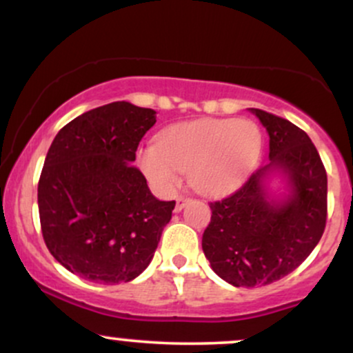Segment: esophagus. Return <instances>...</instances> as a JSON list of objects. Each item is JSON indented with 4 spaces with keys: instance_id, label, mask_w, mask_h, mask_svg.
<instances>
[{
    "instance_id": "1",
    "label": "esophagus",
    "mask_w": 353,
    "mask_h": 353,
    "mask_svg": "<svg viewBox=\"0 0 353 353\" xmlns=\"http://www.w3.org/2000/svg\"><path fill=\"white\" fill-rule=\"evenodd\" d=\"M189 202V197L185 196H179L177 197V202H176V212H179V210H182V208H184L185 204Z\"/></svg>"
}]
</instances>
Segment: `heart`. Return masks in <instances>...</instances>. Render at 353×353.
<instances>
[{"mask_svg": "<svg viewBox=\"0 0 353 353\" xmlns=\"http://www.w3.org/2000/svg\"><path fill=\"white\" fill-rule=\"evenodd\" d=\"M261 149V129L252 121L197 119L165 128L159 144L137 151V163L159 192H172L181 172H189L197 192L221 196L249 176Z\"/></svg>", "mask_w": 353, "mask_h": 353, "instance_id": "1", "label": "heart"}]
</instances>
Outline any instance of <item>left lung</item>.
Instances as JSON below:
<instances>
[{"label":"left lung","instance_id":"obj_1","mask_svg":"<svg viewBox=\"0 0 353 353\" xmlns=\"http://www.w3.org/2000/svg\"><path fill=\"white\" fill-rule=\"evenodd\" d=\"M252 112L269 132L270 163L221 201L210 202L202 250L219 277L236 287L267 285L289 275L319 244L327 222V172L301 128L262 109ZM277 168L293 188L269 203L263 177Z\"/></svg>","mask_w":353,"mask_h":353}]
</instances>
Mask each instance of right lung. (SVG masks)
Instances as JSON below:
<instances>
[{"label": "right lung", "mask_w": 353, "mask_h": 353, "mask_svg": "<svg viewBox=\"0 0 353 353\" xmlns=\"http://www.w3.org/2000/svg\"><path fill=\"white\" fill-rule=\"evenodd\" d=\"M156 111L125 101L84 112L56 134L38 182L44 244L98 283L136 279L152 261L176 201L152 196L131 165Z\"/></svg>", "instance_id": "obj_1"}]
</instances>
